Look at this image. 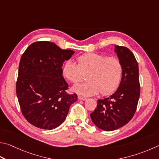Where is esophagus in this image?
<instances>
[{
	"label": "esophagus",
	"mask_w": 159,
	"mask_h": 159,
	"mask_svg": "<svg viewBox=\"0 0 159 159\" xmlns=\"http://www.w3.org/2000/svg\"><path fill=\"white\" fill-rule=\"evenodd\" d=\"M78 98H79V99L80 101H85L87 99V98L83 97V96H80V95H79V96H78Z\"/></svg>",
	"instance_id": "obj_1"
}]
</instances>
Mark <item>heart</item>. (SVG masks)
Masks as SVG:
<instances>
[{
    "label": "heart",
    "instance_id": "heart-1",
    "mask_svg": "<svg viewBox=\"0 0 159 159\" xmlns=\"http://www.w3.org/2000/svg\"><path fill=\"white\" fill-rule=\"evenodd\" d=\"M76 61L77 65L67 60L62 67V76L74 83L84 80L86 74L88 81L74 85V92L89 96L99 92L108 95L117 90L123 76V65L118 57L88 53L78 57Z\"/></svg>",
    "mask_w": 159,
    "mask_h": 159
}]
</instances>
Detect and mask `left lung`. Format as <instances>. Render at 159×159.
Segmentation results:
<instances>
[{
    "label": "left lung",
    "mask_w": 159,
    "mask_h": 159,
    "mask_svg": "<svg viewBox=\"0 0 159 159\" xmlns=\"http://www.w3.org/2000/svg\"><path fill=\"white\" fill-rule=\"evenodd\" d=\"M115 52L123 65L120 85L111 96L97 100V108L90 114L94 125L106 131L120 129L132 119L140 94L138 65L134 53L117 45Z\"/></svg>",
    "instance_id": "left-lung-1"
}]
</instances>
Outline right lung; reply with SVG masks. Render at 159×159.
<instances>
[{"mask_svg": "<svg viewBox=\"0 0 159 159\" xmlns=\"http://www.w3.org/2000/svg\"><path fill=\"white\" fill-rule=\"evenodd\" d=\"M74 52L53 42L38 41L24 51L19 66L16 92L24 117L32 125L51 130L64 122L77 94L67 92L62 74L65 60Z\"/></svg>", "mask_w": 159, "mask_h": 159, "instance_id": "1", "label": "right lung"}]
</instances>
